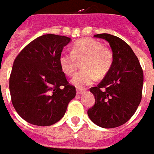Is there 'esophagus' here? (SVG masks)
I'll return each instance as SVG.
<instances>
[{
	"label": "esophagus",
	"instance_id": "34e87169",
	"mask_svg": "<svg viewBox=\"0 0 154 154\" xmlns=\"http://www.w3.org/2000/svg\"><path fill=\"white\" fill-rule=\"evenodd\" d=\"M83 92H85V90L79 89V88H77V89H76V93L79 94V95H80V94H83Z\"/></svg>",
	"mask_w": 154,
	"mask_h": 154
}]
</instances>
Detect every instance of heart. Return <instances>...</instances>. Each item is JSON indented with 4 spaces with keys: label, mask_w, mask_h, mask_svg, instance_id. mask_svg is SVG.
I'll return each instance as SVG.
<instances>
[{
    "label": "heart",
    "mask_w": 154,
    "mask_h": 154,
    "mask_svg": "<svg viewBox=\"0 0 154 154\" xmlns=\"http://www.w3.org/2000/svg\"><path fill=\"white\" fill-rule=\"evenodd\" d=\"M84 69L78 72L71 79V83L78 88H84L92 85L99 76L105 75L113 63V55L110 51L103 47L100 41L85 38L76 41L72 52L63 51L59 56V65L65 75L74 74L78 60H82Z\"/></svg>",
    "instance_id": "b5f03b06"
}]
</instances>
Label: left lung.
<instances>
[{"instance_id": "obj_1", "label": "left lung", "mask_w": 154, "mask_h": 154, "mask_svg": "<svg viewBox=\"0 0 154 154\" xmlns=\"http://www.w3.org/2000/svg\"><path fill=\"white\" fill-rule=\"evenodd\" d=\"M94 36L109 43L113 63L97 86L90 89L95 97V105L87 114L100 127H118L132 117L141 103L143 72L137 56L126 42L109 34Z\"/></svg>"}]
</instances>
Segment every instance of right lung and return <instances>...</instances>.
I'll list each match as a JSON object with an SVG mask.
<instances>
[{
	"mask_svg": "<svg viewBox=\"0 0 154 154\" xmlns=\"http://www.w3.org/2000/svg\"><path fill=\"white\" fill-rule=\"evenodd\" d=\"M71 41L52 34L28 44L13 63L9 79L12 103L18 115L38 126L54 125L63 117L76 95L59 65V56Z\"/></svg>",
	"mask_w": 154,
	"mask_h": 154,
	"instance_id": "right-lung-1",
	"label": "right lung"
}]
</instances>
